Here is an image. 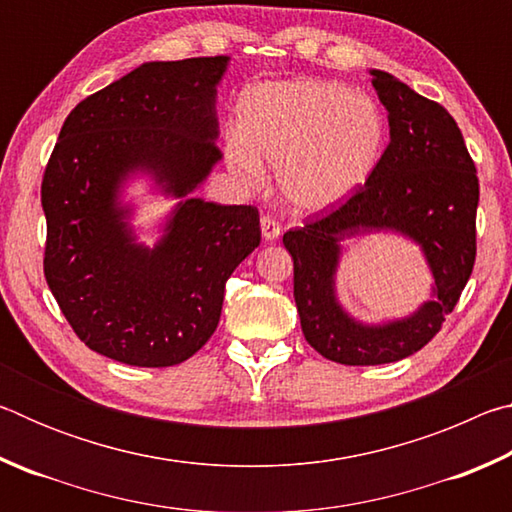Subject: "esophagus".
<instances>
[{"label": "esophagus", "instance_id": "1", "mask_svg": "<svg viewBox=\"0 0 512 512\" xmlns=\"http://www.w3.org/2000/svg\"><path fill=\"white\" fill-rule=\"evenodd\" d=\"M259 225H262V237L266 241H275L277 237H280V223H277L273 216L264 214L262 219H259Z\"/></svg>", "mask_w": 512, "mask_h": 512}]
</instances>
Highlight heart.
I'll list each match as a JSON object with an SVG mask.
<instances>
[{
  "mask_svg": "<svg viewBox=\"0 0 512 512\" xmlns=\"http://www.w3.org/2000/svg\"><path fill=\"white\" fill-rule=\"evenodd\" d=\"M386 124L366 94L314 76L262 83L239 103V133L228 137V164L246 185L273 164L293 210L325 212L357 192L377 167Z\"/></svg>",
  "mask_w": 512,
  "mask_h": 512,
  "instance_id": "heart-1",
  "label": "heart"
}]
</instances>
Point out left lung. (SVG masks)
Returning <instances> with one entry per match:
<instances>
[{"mask_svg":"<svg viewBox=\"0 0 512 512\" xmlns=\"http://www.w3.org/2000/svg\"><path fill=\"white\" fill-rule=\"evenodd\" d=\"M372 88L388 112L391 142L366 185L329 212L284 232L293 257V298L307 343L343 366H379L424 348L452 314L476 257L479 178L461 128L436 101L381 69ZM393 229L420 243L434 275V300L402 321L366 326L335 298L340 241Z\"/></svg>","mask_w":512,"mask_h":512,"instance_id":"1","label":"left lung"}]
</instances>
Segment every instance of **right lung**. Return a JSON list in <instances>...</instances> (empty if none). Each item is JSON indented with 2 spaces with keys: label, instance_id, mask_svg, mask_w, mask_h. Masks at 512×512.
<instances>
[{
  "label": "right lung",
  "instance_id": "right-lung-1",
  "mask_svg": "<svg viewBox=\"0 0 512 512\" xmlns=\"http://www.w3.org/2000/svg\"><path fill=\"white\" fill-rule=\"evenodd\" d=\"M228 60L144 63L83 99L60 128L42 176L45 277L76 336L103 357L140 368L187 361L219 325L228 277L262 239L257 207L186 198L149 249L118 201L137 170L174 197L210 176Z\"/></svg>",
  "mask_w": 512,
  "mask_h": 512
}]
</instances>
